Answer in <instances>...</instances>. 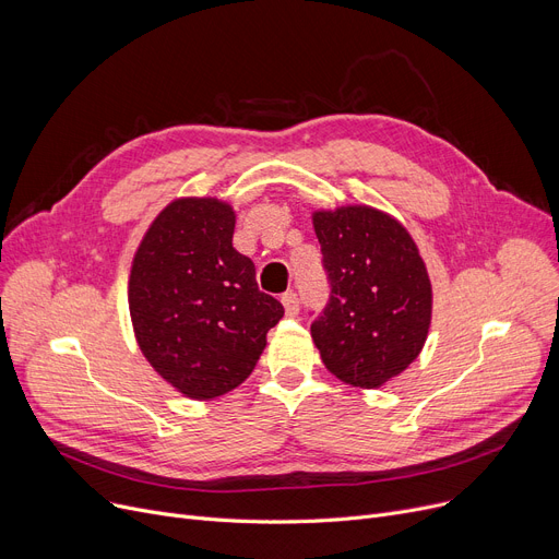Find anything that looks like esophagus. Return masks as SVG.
<instances>
[{
    "label": "esophagus",
    "mask_w": 559,
    "mask_h": 559,
    "mask_svg": "<svg viewBox=\"0 0 559 559\" xmlns=\"http://www.w3.org/2000/svg\"><path fill=\"white\" fill-rule=\"evenodd\" d=\"M281 304H283L287 317L299 314V297L295 295V292H285V295L281 297Z\"/></svg>",
    "instance_id": "esophagus-1"
}]
</instances>
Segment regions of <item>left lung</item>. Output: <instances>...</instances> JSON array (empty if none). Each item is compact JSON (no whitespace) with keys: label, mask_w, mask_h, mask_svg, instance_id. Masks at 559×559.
<instances>
[{"label":"left lung","mask_w":559,"mask_h":559,"mask_svg":"<svg viewBox=\"0 0 559 559\" xmlns=\"http://www.w3.org/2000/svg\"><path fill=\"white\" fill-rule=\"evenodd\" d=\"M331 301L310 326L342 383L378 390L413 365L432 319V285L409 230L365 203L312 211Z\"/></svg>","instance_id":"obj_1"}]
</instances>
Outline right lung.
<instances>
[{
  "instance_id": "right-lung-1",
  "label": "right lung",
  "mask_w": 559,
  "mask_h": 559,
  "mask_svg": "<svg viewBox=\"0 0 559 559\" xmlns=\"http://www.w3.org/2000/svg\"><path fill=\"white\" fill-rule=\"evenodd\" d=\"M235 211L219 197H179L133 253L129 314L154 371L192 401L251 376L283 306L258 289L253 262L233 249Z\"/></svg>"
}]
</instances>
